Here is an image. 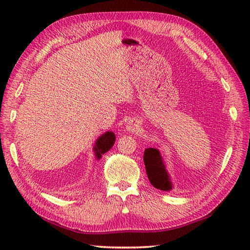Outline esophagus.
<instances>
[{"label": "esophagus", "mask_w": 250, "mask_h": 250, "mask_svg": "<svg viewBox=\"0 0 250 250\" xmlns=\"http://www.w3.org/2000/svg\"><path fill=\"white\" fill-rule=\"evenodd\" d=\"M140 128V122L137 120H131L126 125V130L129 132H135L137 129Z\"/></svg>", "instance_id": "34e87169"}]
</instances>
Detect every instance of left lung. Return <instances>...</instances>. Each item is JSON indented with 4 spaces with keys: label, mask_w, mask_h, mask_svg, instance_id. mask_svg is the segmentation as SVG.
Masks as SVG:
<instances>
[{
    "label": "left lung",
    "mask_w": 250,
    "mask_h": 250,
    "mask_svg": "<svg viewBox=\"0 0 250 250\" xmlns=\"http://www.w3.org/2000/svg\"><path fill=\"white\" fill-rule=\"evenodd\" d=\"M144 163L148 179L157 189L169 191L172 183L164 166L162 157L156 148H146L144 151Z\"/></svg>",
    "instance_id": "left-lung-1"
}]
</instances>
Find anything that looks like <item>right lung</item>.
<instances>
[{
	"instance_id": "add662e5",
	"label": "right lung",
	"mask_w": 250,
	"mask_h": 250,
	"mask_svg": "<svg viewBox=\"0 0 250 250\" xmlns=\"http://www.w3.org/2000/svg\"><path fill=\"white\" fill-rule=\"evenodd\" d=\"M115 141L116 136L111 131L106 132L103 135H101L98 141L95 142V145L93 147L97 159H100L105 152H107L115 144Z\"/></svg>"
}]
</instances>
